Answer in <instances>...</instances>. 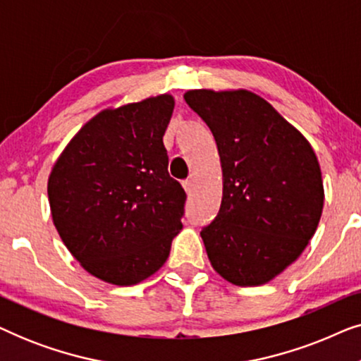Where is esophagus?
<instances>
[{
  "label": "esophagus",
  "instance_id": "1",
  "mask_svg": "<svg viewBox=\"0 0 361 361\" xmlns=\"http://www.w3.org/2000/svg\"><path fill=\"white\" fill-rule=\"evenodd\" d=\"M182 185H184V190L187 192V194H192V190H194V180L192 179H187V180H184L182 182Z\"/></svg>",
  "mask_w": 361,
  "mask_h": 361
}]
</instances>
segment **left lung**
<instances>
[{"instance_id":"left-lung-1","label":"left lung","mask_w":361,"mask_h":361,"mask_svg":"<svg viewBox=\"0 0 361 361\" xmlns=\"http://www.w3.org/2000/svg\"><path fill=\"white\" fill-rule=\"evenodd\" d=\"M184 100L219 147L224 194L200 231L212 268L235 286L269 283L299 258L317 230L324 182L302 133L256 93L189 90Z\"/></svg>"}]
</instances>
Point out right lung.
I'll return each instance as SVG.
<instances>
[{
  "instance_id": "1",
  "label": "right lung",
  "mask_w": 361,
  "mask_h": 361,
  "mask_svg": "<svg viewBox=\"0 0 361 361\" xmlns=\"http://www.w3.org/2000/svg\"><path fill=\"white\" fill-rule=\"evenodd\" d=\"M162 93L110 106L63 147L47 180L59 236L87 273L135 286L157 273L182 228L185 192L162 142L174 111Z\"/></svg>"
}]
</instances>
